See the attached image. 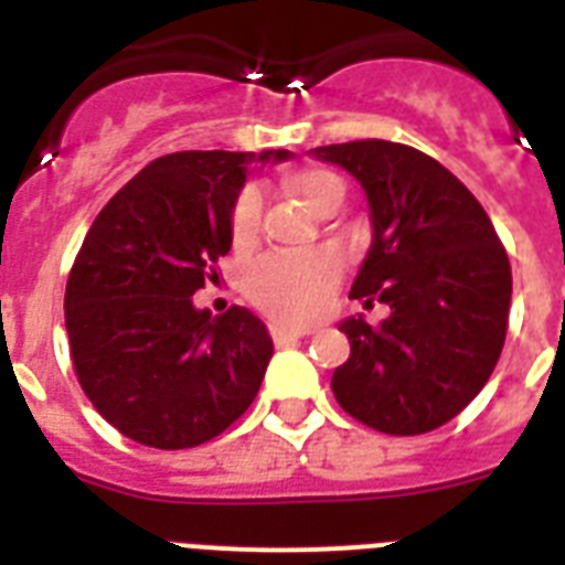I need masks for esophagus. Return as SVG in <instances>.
<instances>
[{
  "mask_svg": "<svg viewBox=\"0 0 565 565\" xmlns=\"http://www.w3.org/2000/svg\"><path fill=\"white\" fill-rule=\"evenodd\" d=\"M269 334H273L275 345H290V343H299L301 331H292V328H284V326H273L269 328Z\"/></svg>",
  "mask_w": 565,
  "mask_h": 565,
  "instance_id": "esophagus-1",
  "label": "esophagus"
}]
</instances>
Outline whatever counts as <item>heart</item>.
<instances>
[{"mask_svg": "<svg viewBox=\"0 0 565 565\" xmlns=\"http://www.w3.org/2000/svg\"><path fill=\"white\" fill-rule=\"evenodd\" d=\"M290 190L317 211L319 204L340 195L343 181L326 170H308L292 175ZM260 190L246 188L231 207V237L234 246H252L260 228ZM340 266L326 255H266L246 273V292L266 317L281 326H313L337 305Z\"/></svg>", "mask_w": 565, "mask_h": 565, "instance_id": "heart-1", "label": "heart"}]
</instances>
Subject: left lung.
<instances>
[{
  "label": "left lung",
  "mask_w": 565,
  "mask_h": 565,
  "mask_svg": "<svg viewBox=\"0 0 565 565\" xmlns=\"http://www.w3.org/2000/svg\"><path fill=\"white\" fill-rule=\"evenodd\" d=\"M366 193L370 252L352 299L381 301L377 328L349 317L340 331L352 354L331 377L349 416L384 434L411 437L455 419L499 363L508 334V252L463 181L428 154L390 140L317 146Z\"/></svg>",
  "instance_id": "obj_1"
}]
</instances>
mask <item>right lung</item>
<instances>
[{
    "mask_svg": "<svg viewBox=\"0 0 565 565\" xmlns=\"http://www.w3.org/2000/svg\"><path fill=\"white\" fill-rule=\"evenodd\" d=\"M292 152H175L137 172L87 231L66 281L75 375L135 443L193 448L255 402L273 337L255 313L193 305L231 248V207L252 163Z\"/></svg>",
    "mask_w": 565,
    "mask_h": 565,
    "instance_id": "1",
    "label": "right lung"
}]
</instances>
